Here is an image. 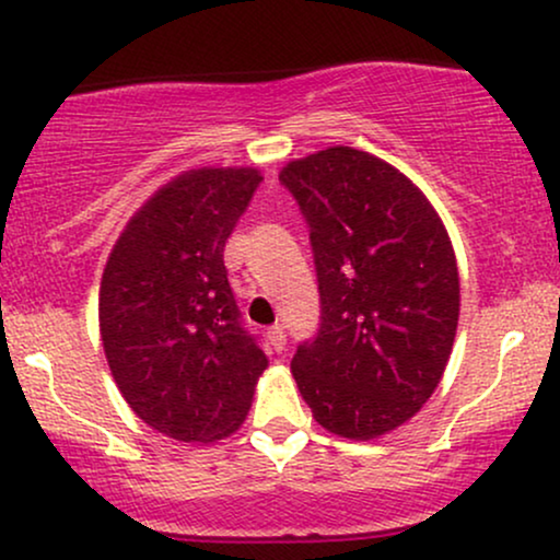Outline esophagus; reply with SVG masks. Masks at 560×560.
Masks as SVG:
<instances>
[{
  "label": "esophagus",
  "mask_w": 560,
  "mask_h": 560,
  "mask_svg": "<svg viewBox=\"0 0 560 560\" xmlns=\"http://www.w3.org/2000/svg\"><path fill=\"white\" fill-rule=\"evenodd\" d=\"M268 341L276 351H284L287 349V332H284V325H273V328H268Z\"/></svg>",
  "instance_id": "obj_1"
}]
</instances>
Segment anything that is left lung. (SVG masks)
Returning a JSON list of instances; mask_svg holds the SVG:
<instances>
[{
  "mask_svg": "<svg viewBox=\"0 0 560 560\" xmlns=\"http://www.w3.org/2000/svg\"><path fill=\"white\" fill-rule=\"evenodd\" d=\"M279 180L310 228L320 328L292 374L323 429L377 439L436 390L459 315L450 235L400 170L351 147L294 160Z\"/></svg>",
  "mask_w": 560,
  "mask_h": 560,
  "instance_id": "left-lung-1",
  "label": "left lung"
}]
</instances>
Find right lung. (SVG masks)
Segmentation results:
<instances>
[{"instance_id": "add662e5", "label": "right lung", "mask_w": 560, "mask_h": 560, "mask_svg": "<svg viewBox=\"0 0 560 560\" xmlns=\"http://www.w3.org/2000/svg\"><path fill=\"white\" fill-rule=\"evenodd\" d=\"M260 180L253 167L188 170L129 219L105 266L113 380L141 421L178 442L232 434L268 366L224 268V243Z\"/></svg>"}]
</instances>
